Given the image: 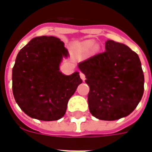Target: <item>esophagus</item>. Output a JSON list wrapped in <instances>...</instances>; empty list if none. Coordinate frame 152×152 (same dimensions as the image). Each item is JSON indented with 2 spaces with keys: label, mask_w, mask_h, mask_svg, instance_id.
I'll list each match as a JSON object with an SVG mask.
<instances>
[{
  "label": "esophagus",
  "mask_w": 152,
  "mask_h": 152,
  "mask_svg": "<svg viewBox=\"0 0 152 152\" xmlns=\"http://www.w3.org/2000/svg\"><path fill=\"white\" fill-rule=\"evenodd\" d=\"M80 78L82 79V80H85V75H84V73H83V72H80Z\"/></svg>",
  "instance_id": "esophagus-1"
}]
</instances>
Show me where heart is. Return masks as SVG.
<instances>
[{"instance_id":"obj_1","label":"heart","mask_w":152,"mask_h":152,"mask_svg":"<svg viewBox=\"0 0 152 152\" xmlns=\"http://www.w3.org/2000/svg\"><path fill=\"white\" fill-rule=\"evenodd\" d=\"M93 45H94V42L92 40H87V41H84V42L82 43L81 46L84 50H88L91 48H92Z\"/></svg>"}]
</instances>
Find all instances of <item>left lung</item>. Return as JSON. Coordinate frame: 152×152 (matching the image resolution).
<instances>
[{"label":"left lung","instance_id":"1","mask_svg":"<svg viewBox=\"0 0 152 152\" xmlns=\"http://www.w3.org/2000/svg\"><path fill=\"white\" fill-rule=\"evenodd\" d=\"M90 88L89 111L97 119L115 120L127 116L142 99L144 76L137 53L114 40L105 51L79 63Z\"/></svg>","mask_w":152,"mask_h":152}]
</instances>
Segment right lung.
I'll return each mask as SVG.
<instances>
[{
	"label": "right lung",
	"instance_id": "add662e5",
	"mask_svg": "<svg viewBox=\"0 0 152 152\" xmlns=\"http://www.w3.org/2000/svg\"><path fill=\"white\" fill-rule=\"evenodd\" d=\"M64 44L55 37H37L22 48L12 68V93L25 114L44 121L60 120L68 102L83 80L78 72L70 76L60 71L68 57Z\"/></svg>",
	"mask_w": 152,
	"mask_h": 152
}]
</instances>
